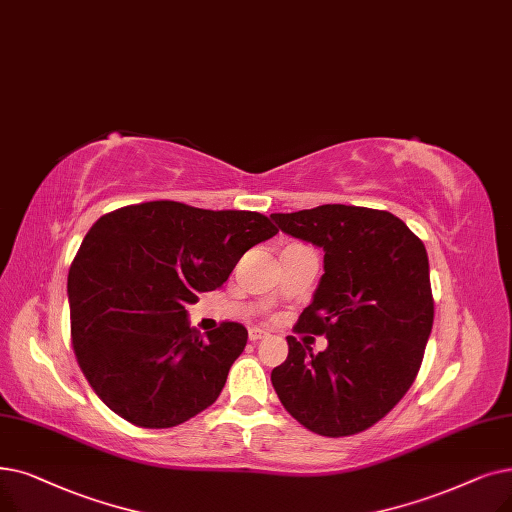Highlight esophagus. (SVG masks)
<instances>
[{
	"label": "esophagus",
	"instance_id": "34e87169",
	"mask_svg": "<svg viewBox=\"0 0 512 512\" xmlns=\"http://www.w3.org/2000/svg\"><path fill=\"white\" fill-rule=\"evenodd\" d=\"M265 337H268V332L261 330V328H251V330H249V339H251V341H261V339H265Z\"/></svg>",
	"mask_w": 512,
	"mask_h": 512
}]
</instances>
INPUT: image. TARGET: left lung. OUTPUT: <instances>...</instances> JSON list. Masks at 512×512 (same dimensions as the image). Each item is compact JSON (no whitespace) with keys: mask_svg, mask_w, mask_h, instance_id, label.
Masks as SVG:
<instances>
[{"mask_svg":"<svg viewBox=\"0 0 512 512\" xmlns=\"http://www.w3.org/2000/svg\"><path fill=\"white\" fill-rule=\"evenodd\" d=\"M278 228L324 249V274L295 332L324 335L311 353L286 337L272 370L282 406L309 431L347 437L387 416L412 387L433 328L429 257L389 211L322 205L272 213Z\"/></svg>","mask_w":512,"mask_h":512,"instance_id":"obj_1","label":"left lung"}]
</instances>
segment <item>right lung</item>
Returning <instances> with one entry per match:
<instances>
[{"instance_id":"obj_1","label":"right lung","mask_w":512,"mask_h":512,"mask_svg":"<svg viewBox=\"0 0 512 512\" xmlns=\"http://www.w3.org/2000/svg\"><path fill=\"white\" fill-rule=\"evenodd\" d=\"M274 234L257 211L175 201L127 205L96 221L66 288L75 358L110 410L144 429H169L215 402L249 332L221 322L201 337L186 305Z\"/></svg>"}]
</instances>
